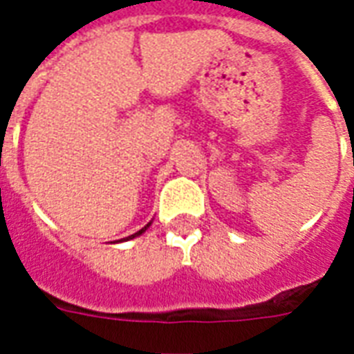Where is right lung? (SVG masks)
Wrapping results in <instances>:
<instances>
[{
	"instance_id": "right-lung-1",
	"label": "right lung",
	"mask_w": 354,
	"mask_h": 354,
	"mask_svg": "<svg viewBox=\"0 0 354 354\" xmlns=\"http://www.w3.org/2000/svg\"><path fill=\"white\" fill-rule=\"evenodd\" d=\"M149 223H151V222H149ZM149 223H147L146 227H142V230H140V231H136V233H134V235H131V237L123 239V241H129V239H134V237H138V235H142V233H144V231H146L147 227H149Z\"/></svg>"
}]
</instances>
